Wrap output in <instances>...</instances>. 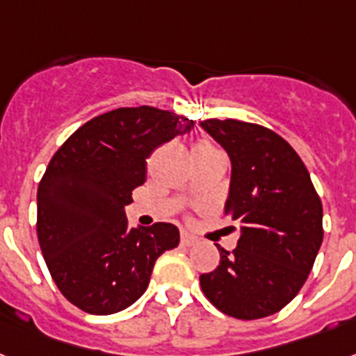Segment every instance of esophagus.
<instances>
[{
	"instance_id": "1",
	"label": "esophagus",
	"mask_w": 356,
	"mask_h": 356,
	"mask_svg": "<svg viewBox=\"0 0 356 356\" xmlns=\"http://www.w3.org/2000/svg\"><path fill=\"white\" fill-rule=\"evenodd\" d=\"M198 242L193 234L189 233H181V238H180V243L184 245V248H191V245H195V243Z\"/></svg>"
}]
</instances>
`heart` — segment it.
Listing matches in <instances>:
<instances>
[{
  "label": "heart",
  "instance_id": "b5f03b06",
  "mask_svg": "<svg viewBox=\"0 0 356 356\" xmlns=\"http://www.w3.org/2000/svg\"><path fill=\"white\" fill-rule=\"evenodd\" d=\"M196 147H211V145H209V143H198Z\"/></svg>",
  "mask_w": 356,
  "mask_h": 356
}]
</instances>
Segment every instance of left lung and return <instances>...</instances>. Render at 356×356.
Listing matches in <instances>:
<instances>
[{
  "mask_svg": "<svg viewBox=\"0 0 356 356\" xmlns=\"http://www.w3.org/2000/svg\"><path fill=\"white\" fill-rule=\"evenodd\" d=\"M231 160L224 213L240 224L233 252L200 277L204 295L240 320L275 315L302 289L322 245V202L295 149L277 132L238 120L200 122Z\"/></svg>",
  "mask_w": 356,
  "mask_h": 356,
  "instance_id": "left-lung-1",
  "label": "left lung"
}]
</instances>
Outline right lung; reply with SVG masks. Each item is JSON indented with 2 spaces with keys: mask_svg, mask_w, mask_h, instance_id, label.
Returning <instances> with one entry per match:
<instances>
[{
  "mask_svg": "<svg viewBox=\"0 0 356 356\" xmlns=\"http://www.w3.org/2000/svg\"><path fill=\"white\" fill-rule=\"evenodd\" d=\"M195 122L154 107H122L81 125L38 187V240L61 295L90 315H113L145 293L154 262L180 243L158 222L129 227L125 205L145 181L147 158Z\"/></svg>",
  "mask_w": 356,
  "mask_h": 356,
  "instance_id": "1",
  "label": "right lung"
}]
</instances>
